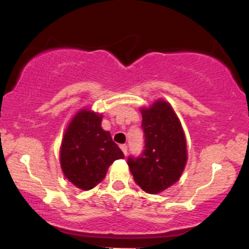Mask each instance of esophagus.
I'll list each match as a JSON object with an SVG mask.
<instances>
[{"label": "esophagus", "instance_id": "1", "mask_svg": "<svg viewBox=\"0 0 249 249\" xmlns=\"http://www.w3.org/2000/svg\"><path fill=\"white\" fill-rule=\"evenodd\" d=\"M121 148H122L123 153H124L125 156H126V154H127V145H125V144H122V145H121Z\"/></svg>", "mask_w": 249, "mask_h": 249}]
</instances>
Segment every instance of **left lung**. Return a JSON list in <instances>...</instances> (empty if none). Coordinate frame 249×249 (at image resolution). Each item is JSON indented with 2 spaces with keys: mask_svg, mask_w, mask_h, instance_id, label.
I'll use <instances>...</instances> for the list:
<instances>
[{
  "mask_svg": "<svg viewBox=\"0 0 249 249\" xmlns=\"http://www.w3.org/2000/svg\"><path fill=\"white\" fill-rule=\"evenodd\" d=\"M141 111L145 150L139 157H128L127 165L137 185L146 193L156 194L179 180L187 161L186 139L168 103L157 101Z\"/></svg>",
  "mask_w": 249,
  "mask_h": 249,
  "instance_id": "left-lung-1",
  "label": "left lung"
}]
</instances>
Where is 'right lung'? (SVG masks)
I'll use <instances>...</instances> for the list:
<instances>
[{
	"instance_id": "obj_1",
	"label": "right lung",
	"mask_w": 249,
	"mask_h": 249,
	"mask_svg": "<svg viewBox=\"0 0 249 249\" xmlns=\"http://www.w3.org/2000/svg\"><path fill=\"white\" fill-rule=\"evenodd\" d=\"M102 115L81 110L65 131L61 145V166L75 186L89 191L105 178L107 168L124 158L122 150L101 126Z\"/></svg>"
}]
</instances>
